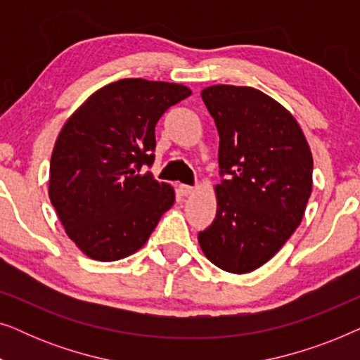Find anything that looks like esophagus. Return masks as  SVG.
<instances>
[{
  "instance_id": "34e87169",
  "label": "esophagus",
  "mask_w": 360,
  "mask_h": 360,
  "mask_svg": "<svg viewBox=\"0 0 360 360\" xmlns=\"http://www.w3.org/2000/svg\"><path fill=\"white\" fill-rule=\"evenodd\" d=\"M193 186H190V185H179V193L181 195V196H188L190 193H193Z\"/></svg>"
}]
</instances>
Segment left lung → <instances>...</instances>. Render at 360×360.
Returning a JSON list of instances; mask_svg holds the SVG:
<instances>
[{
	"mask_svg": "<svg viewBox=\"0 0 360 360\" xmlns=\"http://www.w3.org/2000/svg\"><path fill=\"white\" fill-rule=\"evenodd\" d=\"M219 134L216 216L198 233L216 267L249 274L269 262L302 223L313 188V155L292 112L250 86L201 91Z\"/></svg>",
	"mask_w": 360,
	"mask_h": 360,
	"instance_id": "obj_1",
	"label": "left lung"
}]
</instances>
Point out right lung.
Wrapping results in <instances>:
<instances>
[{"mask_svg":"<svg viewBox=\"0 0 360 360\" xmlns=\"http://www.w3.org/2000/svg\"><path fill=\"white\" fill-rule=\"evenodd\" d=\"M191 95L180 83L122 78L100 88L63 124L52 150L49 198L86 257L134 254L175 201L142 165L154 162L155 124Z\"/></svg>","mask_w":360,"mask_h":360,"instance_id":"add662e5","label":"right lung"}]
</instances>
